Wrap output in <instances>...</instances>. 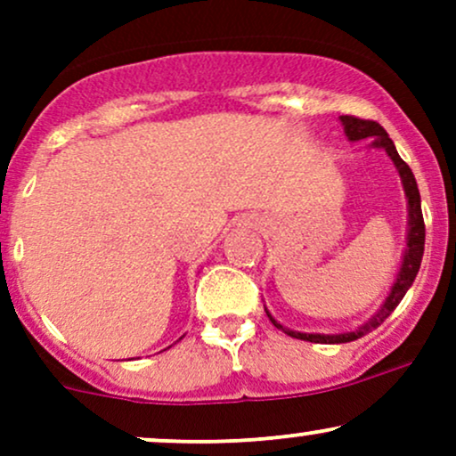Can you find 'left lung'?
<instances>
[{"label":"left lung","instance_id":"obj_1","mask_svg":"<svg viewBox=\"0 0 456 456\" xmlns=\"http://www.w3.org/2000/svg\"><path fill=\"white\" fill-rule=\"evenodd\" d=\"M338 119H341L345 137H347L349 141H362V139L373 137V141H370V148L384 150L386 154L390 156V160L395 162L396 171H399V175H401L403 191H405V199H407V246H405V253H403L399 274H396L395 282H392L388 297H386L384 305L379 306V311L375 313L369 322H364L360 328L349 330V332H338V334L296 332V330L281 326V323L270 315L268 308L264 306L265 315L270 317V322L274 323L276 328L282 330L285 334H289V337L300 338V341H308V343H328V345L349 343V341H355V338L364 337V334H369L370 330L381 326V323L386 322V317H390L392 311L399 306L403 296H405L407 289L411 287L418 270H420L422 253H425V221H422L420 192H418L416 177H413L411 169L407 167V162L399 156V151H396L395 143H392V139L388 137V133H386V130L381 128L378 122H370V119H360V118H354V115H341Z\"/></svg>","mask_w":456,"mask_h":456}]
</instances>
